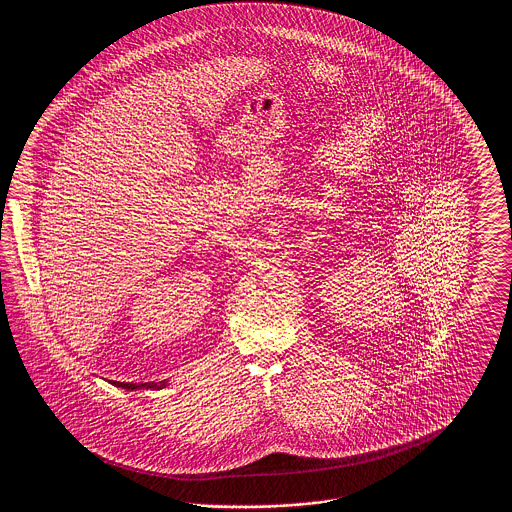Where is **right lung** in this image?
<instances>
[{"mask_svg": "<svg viewBox=\"0 0 512 512\" xmlns=\"http://www.w3.org/2000/svg\"><path fill=\"white\" fill-rule=\"evenodd\" d=\"M113 384H115V386H119V388H126V390H136V388H142V386H144V388H157V386H155V384H142V386H136V384H124V382H113ZM163 386H165V384H163Z\"/></svg>", "mask_w": 512, "mask_h": 512, "instance_id": "right-lung-1", "label": "right lung"}]
</instances>
